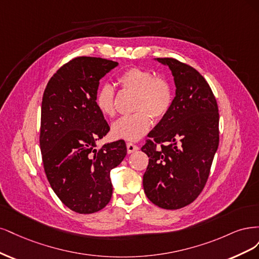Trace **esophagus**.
<instances>
[{
  "label": "esophagus",
  "instance_id": "34e87169",
  "mask_svg": "<svg viewBox=\"0 0 259 259\" xmlns=\"http://www.w3.org/2000/svg\"><path fill=\"white\" fill-rule=\"evenodd\" d=\"M138 149H139L138 145L131 143V142H128V143H127V152H128V154L135 153L136 151H138Z\"/></svg>",
  "mask_w": 259,
  "mask_h": 259
}]
</instances>
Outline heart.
<instances>
[{
  "label": "heart",
  "instance_id": "heart-1",
  "mask_svg": "<svg viewBox=\"0 0 259 259\" xmlns=\"http://www.w3.org/2000/svg\"><path fill=\"white\" fill-rule=\"evenodd\" d=\"M117 82L123 91L135 94L132 101L133 114L124 116L112 127L114 138L127 141H138L143 138L156 120L168 114L173 103V90L170 82L156 76L147 69L132 66L120 73ZM96 106L105 117L116 115L115 93L112 86L103 85L95 97Z\"/></svg>",
  "mask_w": 259,
  "mask_h": 259
}]
</instances>
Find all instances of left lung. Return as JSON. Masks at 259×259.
Returning a JSON list of instances; mask_svg holds the SVG:
<instances>
[{
  "label": "left lung",
  "instance_id": "obj_1",
  "mask_svg": "<svg viewBox=\"0 0 259 259\" xmlns=\"http://www.w3.org/2000/svg\"><path fill=\"white\" fill-rule=\"evenodd\" d=\"M169 66L177 90L164 117L142 147L148 158L143 175L147 198L177 210L204 188L220 143L219 106L207 81L193 66L173 58H157Z\"/></svg>",
  "mask_w": 259,
  "mask_h": 259
}]
</instances>
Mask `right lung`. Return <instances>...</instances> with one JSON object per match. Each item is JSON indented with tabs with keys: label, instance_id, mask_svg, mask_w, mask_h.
<instances>
[{
	"label": "right lung",
	"instance_id": "right-lung-1",
	"mask_svg": "<svg viewBox=\"0 0 259 259\" xmlns=\"http://www.w3.org/2000/svg\"><path fill=\"white\" fill-rule=\"evenodd\" d=\"M118 65L96 57H76L49 79L40 111L39 146L47 180L64 205L79 214L110 202L111 170L127 155L123 140L96 142L110 131L95 97L101 79Z\"/></svg>",
	"mask_w": 259,
	"mask_h": 259
}]
</instances>
